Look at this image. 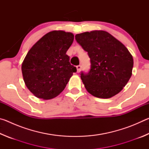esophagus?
<instances>
[{"label": "esophagus", "mask_w": 149, "mask_h": 149, "mask_svg": "<svg viewBox=\"0 0 149 149\" xmlns=\"http://www.w3.org/2000/svg\"><path fill=\"white\" fill-rule=\"evenodd\" d=\"M76 68H77V73H79L81 70V65H78L76 66Z\"/></svg>", "instance_id": "obj_1"}]
</instances>
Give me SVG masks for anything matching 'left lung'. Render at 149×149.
<instances>
[{"mask_svg": "<svg viewBox=\"0 0 149 149\" xmlns=\"http://www.w3.org/2000/svg\"><path fill=\"white\" fill-rule=\"evenodd\" d=\"M75 38L90 58L89 72L80 73L87 91L102 99L120 93L132 74L133 59L127 48L104 31L85 32Z\"/></svg>", "mask_w": 149, "mask_h": 149, "instance_id": "obj_1", "label": "left lung"}]
</instances>
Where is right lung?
<instances>
[{
  "label": "right lung",
  "mask_w": 149,
  "mask_h": 149,
  "mask_svg": "<svg viewBox=\"0 0 149 149\" xmlns=\"http://www.w3.org/2000/svg\"><path fill=\"white\" fill-rule=\"evenodd\" d=\"M72 33L53 31L45 35L27 52L22 63L25 84L35 97L50 99L58 95L77 69L70 63L67 50Z\"/></svg>",
  "instance_id": "obj_1"
}]
</instances>
